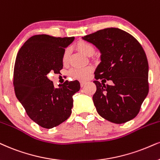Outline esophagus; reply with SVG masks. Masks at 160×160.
Returning a JSON list of instances; mask_svg holds the SVG:
<instances>
[{"mask_svg": "<svg viewBox=\"0 0 160 160\" xmlns=\"http://www.w3.org/2000/svg\"><path fill=\"white\" fill-rule=\"evenodd\" d=\"M86 84H87L86 82H80V84H81V87H82V88H83V87Z\"/></svg>", "mask_w": 160, "mask_h": 160, "instance_id": "1", "label": "esophagus"}]
</instances>
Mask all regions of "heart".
<instances>
[{
	"mask_svg": "<svg viewBox=\"0 0 160 160\" xmlns=\"http://www.w3.org/2000/svg\"><path fill=\"white\" fill-rule=\"evenodd\" d=\"M77 49L84 56H88L92 55L94 52V48L90 43L85 41H78L76 44ZM69 56V50L67 49L64 51L63 56V61L66 62ZM92 72V68L90 67H81V68H74L70 71V75L72 78L79 80H85L89 78Z\"/></svg>",
	"mask_w": 160,
	"mask_h": 160,
	"instance_id": "heart-1",
	"label": "heart"
}]
</instances>
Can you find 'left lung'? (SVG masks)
<instances>
[{"label":"left lung","mask_w":160,"mask_h":160,"mask_svg":"<svg viewBox=\"0 0 160 160\" xmlns=\"http://www.w3.org/2000/svg\"><path fill=\"white\" fill-rule=\"evenodd\" d=\"M82 38L101 53L94 72L96 91L92 96L98 113L116 124L133 119L148 93V63L142 47L119 28L101 29ZM102 78L114 84L100 83L98 79Z\"/></svg>","instance_id":"8db88e82"}]
</instances>
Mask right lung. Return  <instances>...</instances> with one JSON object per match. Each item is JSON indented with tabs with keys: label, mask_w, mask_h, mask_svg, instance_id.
Here are the masks:
<instances>
[{
	"label": "right lung",
	"mask_w": 160,
	"mask_h": 160,
	"mask_svg": "<svg viewBox=\"0 0 160 160\" xmlns=\"http://www.w3.org/2000/svg\"><path fill=\"white\" fill-rule=\"evenodd\" d=\"M74 37L56 38L36 35L29 38L18 53L14 68L15 96L27 115L41 127L52 128L70 117L72 96L80 90L78 81L55 88L47 78L50 72L59 73L63 56Z\"/></svg>",
	"instance_id": "obj_1"
}]
</instances>
